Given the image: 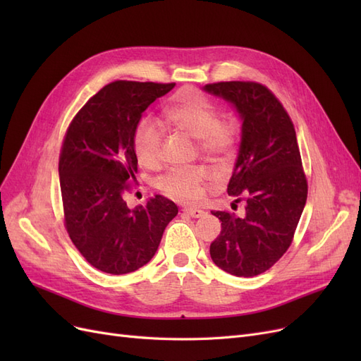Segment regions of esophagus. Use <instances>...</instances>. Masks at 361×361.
<instances>
[{"mask_svg":"<svg viewBox=\"0 0 361 361\" xmlns=\"http://www.w3.org/2000/svg\"><path fill=\"white\" fill-rule=\"evenodd\" d=\"M183 212L191 215L192 218H200V216L204 215V211L199 209V207H191V206L190 207H183Z\"/></svg>","mask_w":361,"mask_h":361,"instance_id":"34e87169","label":"esophagus"}]
</instances>
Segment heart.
Wrapping results in <instances>:
<instances>
[{
  "mask_svg": "<svg viewBox=\"0 0 361 361\" xmlns=\"http://www.w3.org/2000/svg\"><path fill=\"white\" fill-rule=\"evenodd\" d=\"M167 122L197 138L200 154L215 162H228L241 138L236 122L221 117L215 102L194 89H183L164 110ZM164 130L157 120L140 118L133 133V152L140 166L157 167L161 161ZM207 171L200 166L170 167L157 178V188L171 199L192 200L199 197Z\"/></svg>",
  "mask_w": 361,
  "mask_h": 361,
  "instance_id": "obj_1",
  "label": "heart"
}]
</instances>
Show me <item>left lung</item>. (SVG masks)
I'll use <instances>...</instances> for the list:
<instances>
[{"label": "left lung", "instance_id": "obj_1", "mask_svg": "<svg viewBox=\"0 0 361 361\" xmlns=\"http://www.w3.org/2000/svg\"><path fill=\"white\" fill-rule=\"evenodd\" d=\"M204 90L235 104L243 138L227 192L245 211H214L221 233L211 244L214 264L236 277H255L286 253L307 200L297 134L285 106L255 81L206 84ZM236 206V204H233Z\"/></svg>", "mask_w": 361, "mask_h": 361}]
</instances>
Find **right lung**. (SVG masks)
I'll use <instances>...</instances> for the list:
<instances>
[{"instance_id":"1","label":"right lung","mask_w":361,"mask_h":361,"mask_svg":"<svg viewBox=\"0 0 361 361\" xmlns=\"http://www.w3.org/2000/svg\"><path fill=\"white\" fill-rule=\"evenodd\" d=\"M174 85L113 81L84 104L64 134L59 159L64 227L82 257L106 274L146 265L178 215V206L159 194L134 211L123 199L137 182L134 128Z\"/></svg>"}]
</instances>
